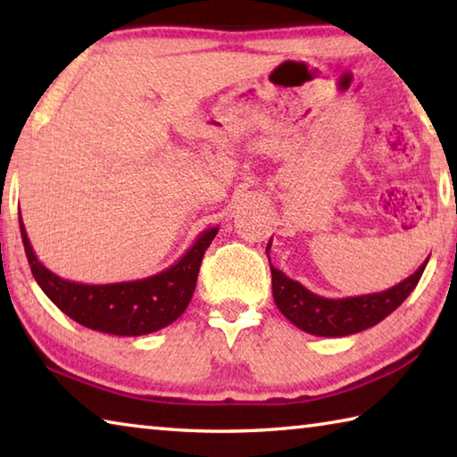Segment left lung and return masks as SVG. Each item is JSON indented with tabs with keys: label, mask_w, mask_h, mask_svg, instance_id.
<instances>
[{
	"label": "left lung",
	"mask_w": 457,
	"mask_h": 457,
	"mask_svg": "<svg viewBox=\"0 0 457 457\" xmlns=\"http://www.w3.org/2000/svg\"><path fill=\"white\" fill-rule=\"evenodd\" d=\"M272 242H268L266 252ZM270 260V258H268ZM429 260V258H428ZM428 260L417 268L403 282L389 290L365 294L351 298H322L319 294L306 290L303 284L292 280L280 270L270 264L272 270V294L280 312L300 330L314 337H349L354 332L367 330L386 319L403 300L413 292L420 282Z\"/></svg>",
	"instance_id": "obj_1"
}]
</instances>
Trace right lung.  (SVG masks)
Masks as SVG:
<instances>
[{"mask_svg": "<svg viewBox=\"0 0 457 457\" xmlns=\"http://www.w3.org/2000/svg\"><path fill=\"white\" fill-rule=\"evenodd\" d=\"M218 229H205L181 260L154 276L117 284H80L50 272L36 258L20 215L28 264L46 296L82 327L119 337L149 335L179 319L195 292L201 260Z\"/></svg>", "mask_w": 457, "mask_h": 457, "instance_id": "right-lung-1", "label": "right lung"}]
</instances>
